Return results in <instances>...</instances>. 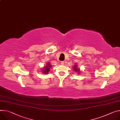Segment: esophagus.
Returning a JSON list of instances; mask_svg holds the SVG:
<instances>
[{
	"mask_svg": "<svg viewBox=\"0 0 120 120\" xmlns=\"http://www.w3.org/2000/svg\"><path fill=\"white\" fill-rule=\"evenodd\" d=\"M61 63L62 64H64V61H61Z\"/></svg>",
	"mask_w": 120,
	"mask_h": 120,
	"instance_id": "1",
	"label": "esophagus"
}]
</instances>
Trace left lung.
Instances as JSON below:
<instances>
[{
	"instance_id": "obj_1",
	"label": "left lung",
	"mask_w": 120,
	"mask_h": 120,
	"mask_svg": "<svg viewBox=\"0 0 120 120\" xmlns=\"http://www.w3.org/2000/svg\"><path fill=\"white\" fill-rule=\"evenodd\" d=\"M76 67H77V66H75V67H75V68H74V69L75 70V71H77V70H79V69H77V68H75Z\"/></svg>"
}]
</instances>
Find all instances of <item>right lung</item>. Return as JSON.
Returning <instances> with one entry per match:
<instances>
[{"label":"right lung","mask_w":120,"mask_h":120,"mask_svg":"<svg viewBox=\"0 0 120 120\" xmlns=\"http://www.w3.org/2000/svg\"><path fill=\"white\" fill-rule=\"evenodd\" d=\"M51 66H50V64H49V63H48L47 64V66L45 67V70H43V72H45V73L48 74L47 73L49 72V70H50V68H51Z\"/></svg>","instance_id":"1"}]
</instances>
